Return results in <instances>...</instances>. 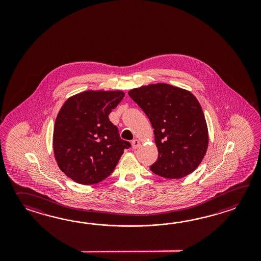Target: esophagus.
<instances>
[{"mask_svg": "<svg viewBox=\"0 0 261 261\" xmlns=\"http://www.w3.org/2000/svg\"><path fill=\"white\" fill-rule=\"evenodd\" d=\"M140 144H141V143H140V141L137 140V139H134V140L132 141V145H133V149L138 148L139 146H140Z\"/></svg>", "mask_w": 261, "mask_h": 261, "instance_id": "esophagus-1", "label": "esophagus"}]
</instances>
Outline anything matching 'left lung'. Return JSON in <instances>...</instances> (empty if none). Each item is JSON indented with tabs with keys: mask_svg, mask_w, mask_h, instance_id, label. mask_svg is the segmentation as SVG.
Returning a JSON list of instances; mask_svg holds the SVG:
<instances>
[{
	"mask_svg": "<svg viewBox=\"0 0 261 261\" xmlns=\"http://www.w3.org/2000/svg\"><path fill=\"white\" fill-rule=\"evenodd\" d=\"M128 95L154 128L159 156L150 170L170 179L194 172L208 147L205 117L194 95L168 84L132 89Z\"/></svg>",
	"mask_w": 261,
	"mask_h": 261,
	"instance_id": "left-lung-1",
	"label": "left lung"
}]
</instances>
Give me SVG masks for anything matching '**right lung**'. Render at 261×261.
Here are the masks:
<instances>
[{"instance_id": "obj_1", "label": "right lung", "mask_w": 261, "mask_h": 261, "mask_svg": "<svg viewBox=\"0 0 261 261\" xmlns=\"http://www.w3.org/2000/svg\"><path fill=\"white\" fill-rule=\"evenodd\" d=\"M122 91H85L64 102L56 118L53 149L62 172L74 182L105 180L130 144L120 138L108 116L122 100Z\"/></svg>"}]
</instances>
